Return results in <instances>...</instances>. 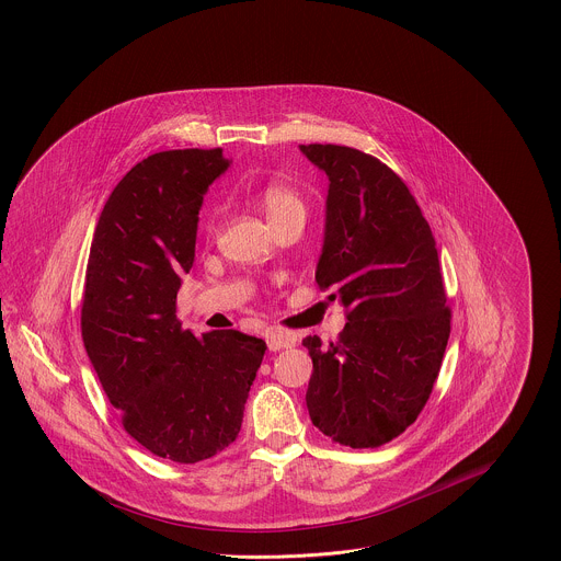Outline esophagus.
<instances>
[{"instance_id":"1","label":"esophagus","mask_w":561,"mask_h":561,"mask_svg":"<svg viewBox=\"0 0 561 561\" xmlns=\"http://www.w3.org/2000/svg\"><path fill=\"white\" fill-rule=\"evenodd\" d=\"M264 337H266V344L271 351H282L297 342V336L293 332H279V330H266Z\"/></svg>"}]
</instances>
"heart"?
Listing matches in <instances>:
<instances>
[{"label":"heart","instance_id":"b5f03b06","mask_svg":"<svg viewBox=\"0 0 561 561\" xmlns=\"http://www.w3.org/2000/svg\"><path fill=\"white\" fill-rule=\"evenodd\" d=\"M257 206L271 227L282 224L288 217H306V204L301 195L282 182H271L264 186L257 195Z\"/></svg>","mask_w":561,"mask_h":561}]
</instances>
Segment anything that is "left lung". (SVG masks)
<instances>
[{"instance_id": "obj_1", "label": "left lung", "mask_w": 561, "mask_h": 561, "mask_svg": "<svg viewBox=\"0 0 561 561\" xmlns=\"http://www.w3.org/2000/svg\"><path fill=\"white\" fill-rule=\"evenodd\" d=\"M330 180L321 290L346 308L336 342L308 336L312 423L337 445L375 448L403 434L440 373L450 310L432 227L403 180L340 145H299Z\"/></svg>"}]
</instances>
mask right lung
I'll list each match as a JSON object with an SVG mask.
<instances>
[{
	"mask_svg": "<svg viewBox=\"0 0 561 561\" xmlns=\"http://www.w3.org/2000/svg\"><path fill=\"white\" fill-rule=\"evenodd\" d=\"M224 149L160 151L114 186L95 227L82 337L125 432L158 457L195 463L229 447L266 342L236 330L195 337L175 299L193 268Z\"/></svg>",
	"mask_w": 561,
	"mask_h": 561,
	"instance_id": "add662e5",
	"label": "right lung"
}]
</instances>
